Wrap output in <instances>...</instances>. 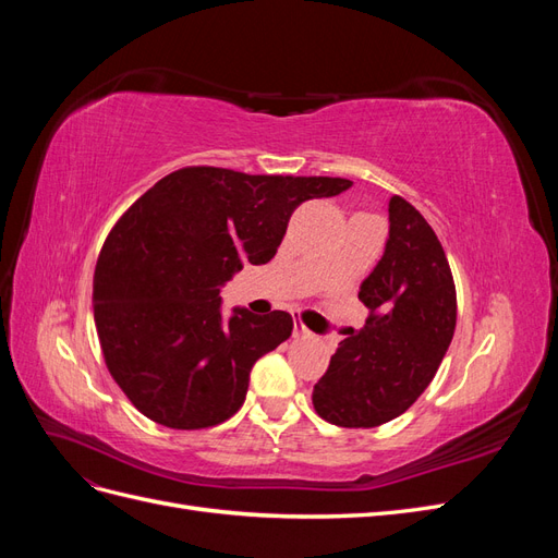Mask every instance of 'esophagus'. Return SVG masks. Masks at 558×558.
<instances>
[{
    "instance_id": "esophagus-1",
    "label": "esophagus",
    "mask_w": 558,
    "mask_h": 558,
    "mask_svg": "<svg viewBox=\"0 0 558 558\" xmlns=\"http://www.w3.org/2000/svg\"><path fill=\"white\" fill-rule=\"evenodd\" d=\"M295 335H300V337L312 335V330L305 326V320H302V318H295Z\"/></svg>"
}]
</instances>
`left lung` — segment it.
Here are the masks:
<instances>
[{
  "label": "left lung",
  "instance_id": "8db88e82",
  "mask_svg": "<svg viewBox=\"0 0 558 558\" xmlns=\"http://www.w3.org/2000/svg\"><path fill=\"white\" fill-rule=\"evenodd\" d=\"M388 242L359 300L365 326L332 353L314 410L342 428H375L426 391L451 344L456 286L435 230L408 199L388 202Z\"/></svg>",
  "mask_w": 558,
  "mask_h": 558
}]
</instances>
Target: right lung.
<instances>
[{"instance_id":"obj_1","label":"right lung","mask_w":558,"mask_h":558,"mask_svg":"<svg viewBox=\"0 0 558 558\" xmlns=\"http://www.w3.org/2000/svg\"><path fill=\"white\" fill-rule=\"evenodd\" d=\"M340 177L244 174L193 165L160 179L118 218L99 251L93 302L107 369L144 416L174 430L238 412L253 363L293 332L286 312L221 316V286L265 265L305 199Z\"/></svg>"}]
</instances>
